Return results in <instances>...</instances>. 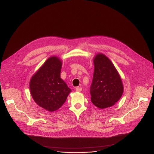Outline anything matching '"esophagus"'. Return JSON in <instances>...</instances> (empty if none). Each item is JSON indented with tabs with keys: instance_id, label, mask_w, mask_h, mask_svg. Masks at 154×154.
Wrapping results in <instances>:
<instances>
[{
	"instance_id": "obj_1",
	"label": "esophagus",
	"mask_w": 154,
	"mask_h": 154,
	"mask_svg": "<svg viewBox=\"0 0 154 154\" xmlns=\"http://www.w3.org/2000/svg\"><path fill=\"white\" fill-rule=\"evenodd\" d=\"M82 88H80V87H77V88H76V91H77V92H81V91H82Z\"/></svg>"
}]
</instances>
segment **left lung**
<instances>
[{
    "label": "left lung",
    "mask_w": 154,
    "mask_h": 154,
    "mask_svg": "<svg viewBox=\"0 0 154 154\" xmlns=\"http://www.w3.org/2000/svg\"><path fill=\"white\" fill-rule=\"evenodd\" d=\"M93 62L94 72L90 88L92 103L100 109L111 107L123 94L122 79L114 64L105 54H97Z\"/></svg>",
    "instance_id": "8db88e82"
}]
</instances>
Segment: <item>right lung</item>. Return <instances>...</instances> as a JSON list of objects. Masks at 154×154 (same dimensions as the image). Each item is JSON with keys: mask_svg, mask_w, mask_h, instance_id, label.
Segmentation results:
<instances>
[{"mask_svg": "<svg viewBox=\"0 0 154 154\" xmlns=\"http://www.w3.org/2000/svg\"><path fill=\"white\" fill-rule=\"evenodd\" d=\"M62 65V62L58 57L51 56L30 80L29 88L33 100L49 112L59 109L72 92L60 78Z\"/></svg>", "mask_w": 154, "mask_h": 154, "instance_id": "right-lung-1", "label": "right lung"}]
</instances>
